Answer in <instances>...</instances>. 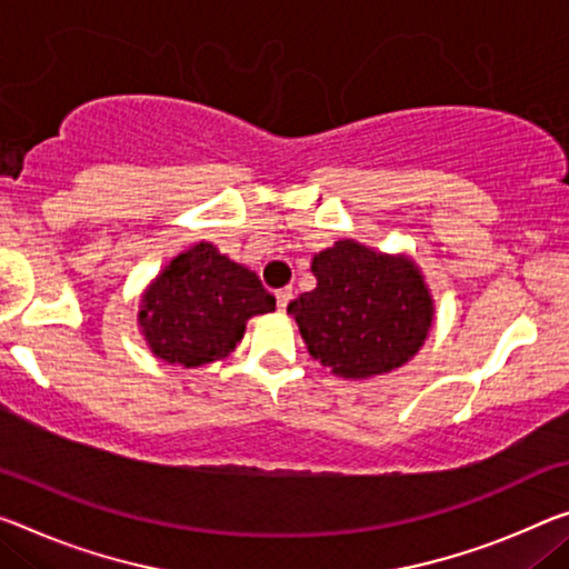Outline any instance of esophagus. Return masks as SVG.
<instances>
[{
	"mask_svg": "<svg viewBox=\"0 0 569 569\" xmlns=\"http://www.w3.org/2000/svg\"><path fill=\"white\" fill-rule=\"evenodd\" d=\"M274 297H277V308L284 312L287 305H290L292 297H295V295H292V287H282V290H277Z\"/></svg>",
	"mask_w": 569,
	"mask_h": 569,
	"instance_id": "esophagus-1",
	"label": "esophagus"
}]
</instances>
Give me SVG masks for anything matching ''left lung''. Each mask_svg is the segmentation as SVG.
I'll return each instance as SVG.
<instances>
[{
  "mask_svg": "<svg viewBox=\"0 0 569 569\" xmlns=\"http://www.w3.org/2000/svg\"><path fill=\"white\" fill-rule=\"evenodd\" d=\"M318 287L287 305L310 356L340 379L405 366L432 328V295L412 259L353 239L312 257Z\"/></svg>",
  "mask_w": 569,
  "mask_h": 569,
  "instance_id": "8db88e82",
  "label": "left lung"
}]
</instances>
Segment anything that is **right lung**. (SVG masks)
<instances>
[{"label": "right lung", "mask_w": 569, "mask_h": 569, "mask_svg": "<svg viewBox=\"0 0 569 569\" xmlns=\"http://www.w3.org/2000/svg\"><path fill=\"white\" fill-rule=\"evenodd\" d=\"M274 305L257 272L200 241L152 279L137 320L157 358L196 369L229 356L247 320L272 312Z\"/></svg>", "instance_id": "right-lung-1"}]
</instances>
